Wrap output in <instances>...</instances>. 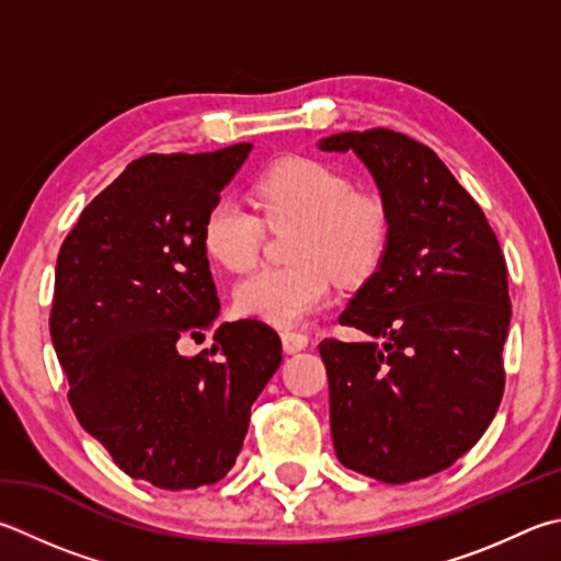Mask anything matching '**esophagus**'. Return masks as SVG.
I'll return each instance as SVG.
<instances>
[{
  "label": "esophagus",
  "mask_w": 561,
  "mask_h": 561,
  "mask_svg": "<svg viewBox=\"0 0 561 561\" xmlns=\"http://www.w3.org/2000/svg\"><path fill=\"white\" fill-rule=\"evenodd\" d=\"M282 345L287 353H299L309 345V335L301 331H282Z\"/></svg>",
  "instance_id": "obj_1"
}]
</instances>
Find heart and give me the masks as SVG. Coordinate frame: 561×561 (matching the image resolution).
Here are the masks:
<instances>
[{
  "label": "heart",
  "instance_id": "heart-1",
  "mask_svg": "<svg viewBox=\"0 0 561 561\" xmlns=\"http://www.w3.org/2000/svg\"><path fill=\"white\" fill-rule=\"evenodd\" d=\"M254 198L272 228L299 226L297 267H267L236 287L240 313L274 325H291L325 307L333 274L343 282L368 277L380 262L390 220L373 193L353 191L351 176L329 161L289 157L274 161L254 181ZM264 222L238 198L220 196L203 218V248L232 272L260 260Z\"/></svg>",
  "mask_w": 561,
  "mask_h": 561
}]
</instances>
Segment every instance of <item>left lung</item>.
I'll return each mask as SVG.
<instances>
[{
    "label": "left lung",
    "instance_id": "left-lung-1",
    "mask_svg": "<svg viewBox=\"0 0 561 561\" xmlns=\"http://www.w3.org/2000/svg\"><path fill=\"white\" fill-rule=\"evenodd\" d=\"M319 149L353 151L390 220L378 270L339 319L370 341L319 343L333 449L375 481H420L471 449L501 404L505 257L481 206L416 139L378 127Z\"/></svg>",
    "mask_w": 561,
    "mask_h": 561
}]
</instances>
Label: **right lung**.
<instances>
[{
  "label": "right lung",
  "instance_id": "obj_1",
  "mask_svg": "<svg viewBox=\"0 0 561 561\" xmlns=\"http://www.w3.org/2000/svg\"><path fill=\"white\" fill-rule=\"evenodd\" d=\"M252 145L147 154L88 203L56 262L50 341L83 430L122 471L167 491L218 483L242 449L250 407L277 373L267 323L218 325L203 218Z\"/></svg>",
  "mask_w": 561,
  "mask_h": 561
}]
</instances>
